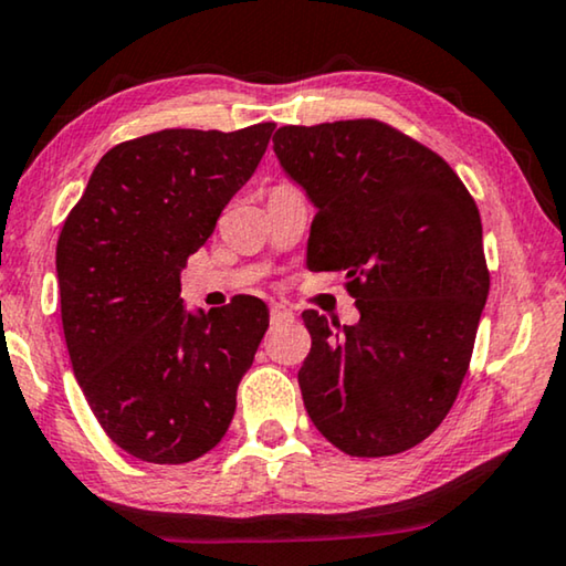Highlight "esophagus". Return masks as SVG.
<instances>
[{
    "mask_svg": "<svg viewBox=\"0 0 566 566\" xmlns=\"http://www.w3.org/2000/svg\"><path fill=\"white\" fill-rule=\"evenodd\" d=\"M292 317V310L282 305V302H274L272 305V323H282V321H290Z\"/></svg>",
    "mask_w": 566,
    "mask_h": 566,
    "instance_id": "34e87169",
    "label": "esophagus"
}]
</instances>
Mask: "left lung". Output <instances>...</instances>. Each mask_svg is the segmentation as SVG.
I'll list each match as a JSON object with an SVG mask.
<instances>
[{
	"label": "left lung",
	"instance_id": "8db88e82",
	"mask_svg": "<svg viewBox=\"0 0 566 566\" xmlns=\"http://www.w3.org/2000/svg\"><path fill=\"white\" fill-rule=\"evenodd\" d=\"M274 154L315 207L307 266L344 269L359 323L305 310L297 374L317 431L352 457L428 439L472 359L490 274L480 210L449 164L379 120L284 125Z\"/></svg>",
	"mask_w": 566,
	"mask_h": 566
}]
</instances>
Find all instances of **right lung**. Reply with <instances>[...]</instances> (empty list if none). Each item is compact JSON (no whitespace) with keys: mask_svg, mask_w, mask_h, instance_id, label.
Listing matches in <instances>:
<instances>
[{"mask_svg":"<svg viewBox=\"0 0 566 566\" xmlns=\"http://www.w3.org/2000/svg\"><path fill=\"white\" fill-rule=\"evenodd\" d=\"M274 123L161 130L109 148L63 222L55 274L78 387L123 451L187 464L226 436L269 328L259 297L187 310L181 269L251 179Z\"/></svg>","mask_w":566,"mask_h":566,"instance_id":"1","label":"right lung"}]
</instances>
